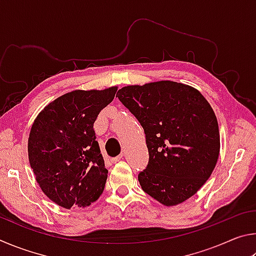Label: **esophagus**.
<instances>
[{
    "label": "esophagus",
    "mask_w": 256,
    "mask_h": 256,
    "mask_svg": "<svg viewBox=\"0 0 256 256\" xmlns=\"http://www.w3.org/2000/svg\"><path fill=\"white\" fill-rule=\"evenodd\" d=\"M123 157V154H120V156H118V157H114V158H110V162H112V164H115V162H120V159Z\"/></svg>",
    "instance_id": "1"
}]
</instances>
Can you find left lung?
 <instances>
[{
	"instance_id": "obj_1",
	"label": "left lung",
	"mask_w": 256,
	"mask_h": 256,
	"mask_svg": "<svg viewBox=\"0 0 256 256\" xmlns=\"http://www.w3.org/2000/svg\"><path fill=\"white\" fill-rule=\"evenodd\" d=\"M116 97L144 130L149 162L138 175L142 190L167 206L194 196L220 151L218 122L206 99L174 81L128 86Z\"/></svg>"
}]
</instances>
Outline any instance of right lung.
<instances>
[{
	"instance_id": "right-lung-1",
	"label": "right lung",
	"mask_w": 256,
	"mask_h": 256,
	"mask_svg": "<svg viewBox=\"0 0 256 256\" xmlns=\"http://www.w3.org/2000/svg\"><path fill=\"white\" fill-rule=\"evenodd\" d=\"M116 92V86L74 90L52 102L34 120L29 162L42 192L56 204L88 206L104 192L108 170L94 124Z\"/></svg>"
}]
</instances>
